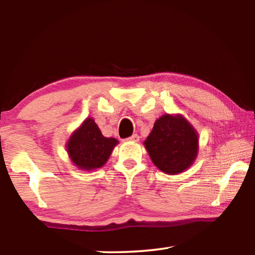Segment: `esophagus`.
<instances>
[{
    "instance_id": "obj_1",
    "label": "esophagus",
    "mask_w": 255,
    "mask_h": 255,
    "mask_svg": "<svg viewBox=\"0 0 255 255\" xmlns=\"http://www.w3.org/2000/svg\"><path fill=\"white\" fill-rule=\"evenodd\" d=\"M126 140H130V141H138V140H139V136H138L137 133H133V135H131L130 137H128Z\"/></svg>"
}]
</instances>
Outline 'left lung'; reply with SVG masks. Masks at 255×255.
<instances>
[{
	"label": "left lung",
	"mask_w": 255,
	"mask_h": 255,
	"mask_svg": "<svg viewBox=\"0 0 255 255\" xmlns=\"http://www.w3.org/2000/svg\"><path fill=\"white\" fill-rule=\"evenodd\" d=\"M154 165L166 174H178L198 155V132L181 115H163L144 141Z\"/></svg>",
	"instance_id": "8db88e82"
}]
</instances>
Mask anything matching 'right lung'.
<instances>
[{
    "label": "right lung",
    "mask_w": 255,
    "mask_h": 255,
    "mask_svg": "<svg viewBox=\"0 0 255 255\" xmlns=\"http://www.w3.org/2000/svg\"><path fill=\"white\" fill-rule=\"evenodd\" d=\"M117 144L116 138L102 135L92 118H86L71 135L66 149L71 161L79 169L92 171L105 165Z\"/></svg>",
    "instance_id": "obj_1"
}]
</instances>
